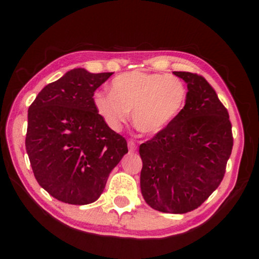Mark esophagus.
I'll return each mask as SVG.
<instances>
[{"label":"esophagus","mask_w":259,"mask_h":259,"mask_svg":"<svg viewBox=\"0 0 259 259\" xmlns=\"http://www.w3.org/2000/svg\"><path fill=\"white\" fill-rule=\"evenodd\" d=\"M127 146H128L130 152H134L137 150V146H136V144H134L133 140H128V143H127Z\"/></svg>","instance_id":"34e87169"}]
</instances>
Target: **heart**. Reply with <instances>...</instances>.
I'll use <instances>...</instances> for the list:
<instances>
[{
	"instance_id": "heart-1",
	"label": "heart",
	"mask_w": 259,
	"mask_h": 259,
	"mask_svg": "<svg viewBox=\"0 0 259 259\" xmlns=\"http://www.w3.org/2000/svg\"><path fill=\"white\" fill-rule=\"evenodd\" d=\"M111 93L97 92L93 105L109 128L119 130L132 112L133 125L145 136H155L175 120L186 100L183 81L161 73L133 70L119 74Z\"/></svg>"
}]
</instances>
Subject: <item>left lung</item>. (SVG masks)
I'll return each instance as SVG.
<instances>
[{
	"label": "left lung",
	"instance_id": "obj_1",
	"mask_svg": "<svg viewBox=\"0 0 259 259\" xmlns=\"http://www.w3.org/2000/svg\"><path fill=\"white\" fill-rule=\"evenodd\" d=\"M173 74L187 84L185 106L165 130L140 145V189L154 210L186 213L219 186L233 139L228 109L210 83L198 74Z\"/></svg>",
	"mask_w": 259,
	"mask_h": 259
}]
</instances>
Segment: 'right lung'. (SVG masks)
I'll list each match as a JSON object with an SVG mask.
<instances>
[{"label":"right lung","mask_w":259,"mask_h":259,"mask_svg":"<svg viewBox=\"0 0 259 259\" xmlns=\"http://www.w3.org/2000/svg\"><path fill=\"white\" fill-rule=\"evenodd\" d=\"M112 74L74 68L47 84L28 109L26 150L34 176L63 203H94L128 152L93 105L94 92Z\"/></svg>","instance_id":"1"}]
</instances>
